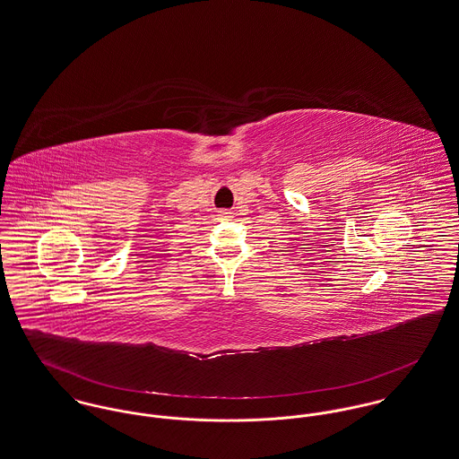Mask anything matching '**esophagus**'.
<instances>
[{
    "label": "esophagus",
    "instance_id": "34e87169",
    "mask_svg": "<svg viewBox=\"0 0 459 459\" xmlns=\"http://www.w3.org/2000/svg\"><path fill=\"white\" fill-rule=\"evenodd\" d=\"M221 216H229V212H221Z\"/></svg>",
    "mask_w": 459,
    "mask_h": 459
}]
</instances>
